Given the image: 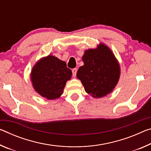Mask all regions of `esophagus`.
I'll use <instances>...</instances> for the list:
<instances>
[{"instance_id": "esophagus-1", "label": "esophagus", "mask_w": 151, "mask_h": 151, "mask_svg": "<svg viewBox=\"0 0 151 151\" xmlns=\"http://www.w3.org/2000/svg\"><path fill=\"white\" fill-rule=\"evenodd\" d=\"M72 72H73V76H74V77H75L76 75V73H77V69L73 68V70H72Z\"/></svg>"}]
</instances>
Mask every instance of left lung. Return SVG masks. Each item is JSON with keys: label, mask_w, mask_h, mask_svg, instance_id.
Segmentation results:
<instances>
[{"label": "left lung", "mask_w": 151, "mask_h": 151, "mask_svg": "<svg viewBox=\"0 0 151 151\" xmlns=\"http://www.w3.org/2000/svg\"><path fill=\"white\" fill-rule=\"evenodd\" d=\"M84 65L76 76L84 86L86 93L94 98H101L112 92L120 76V65L113 52L100 43L96 48L85 51Z\"/></svg>", "instance_id": "obj_1"}]
</instances>
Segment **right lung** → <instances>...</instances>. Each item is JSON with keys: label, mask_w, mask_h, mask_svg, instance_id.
Wrapping results in <instances>:
<instances>
[{"label": "right lung", "mask_w": 151, "mask_h": 151, "mask_svg": "<svg viewBox=\"0 0 151 151\" xmlns=\"http://www.w3.org/2000/svg\"><path fill=\"white\" fill-rule=\"evenodd\" d=\"M73 75L64 61L48 55L40 59L32 68L30 79L35 92L48 100L63 95L66 83Z\"/></svg>", "instance_id": "obj_1"}]
</instances>
